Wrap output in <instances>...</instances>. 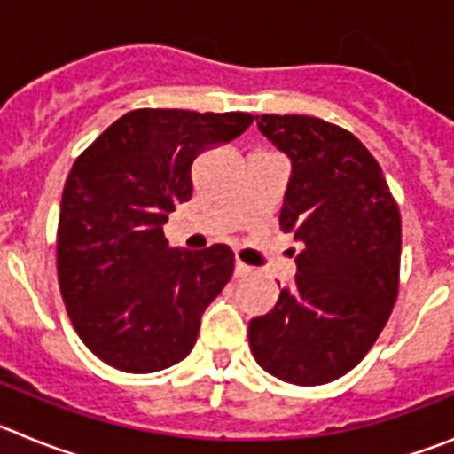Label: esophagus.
<instances>
[{
  "mask_svg": "<svg viewBox=\"0 0 454 454\" xmlns=\"http://www.w3.org/2000/svg\"><path fill=\"white\" fill-rule=\"evenodd\" d=\"M252 272V268L247 266V263H243V262H236V266H234V275L236 277H247Z\"/></svg>",
  "mask_w": 454,
  "mask_h": 454,
  "instance_id": "obj_1",
  "label": "esophagus"
}]
</instances>
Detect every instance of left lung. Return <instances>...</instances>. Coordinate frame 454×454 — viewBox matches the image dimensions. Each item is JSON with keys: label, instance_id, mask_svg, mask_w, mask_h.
<instances>
[{"label": "left lung", "instance_id": "1", "mask_svg": "<svg viewBox=\"0 0 454 454\" xmlns=\"http://www.w3.org/2000/svg\"><path fill=\"white\" fill-rule=\"evenodd\" d=\"M256 127L291 159L279 227L302 252L293 288L250 320V350L284 382L327 384L366 356L398 298V204L350 131L311 115H256Z\"/></svg>", "mask_w": 454, "mask_h": 454}]
</instances>
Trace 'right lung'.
<instances>
[{
    "label": "right lung",
    "mask_w": 454,
    "mask_h": 454,
    "mask_svg": "<svg viewBox=\"0 0 454 454\" xmlns=\"http://www.w3.org/2000/svg\"><path fill=\"white\" fill-rule=\"evenodd\" d=\"M250 114L138 108L79 156L61 198L56 262L63 302L92 355L156 372L192 350L204 309L230 282V246L175 250L163 224L192 195L200 152L230 143Z\"/></svg>",
    "instance_id": "add662e5"
}]
</instances>
